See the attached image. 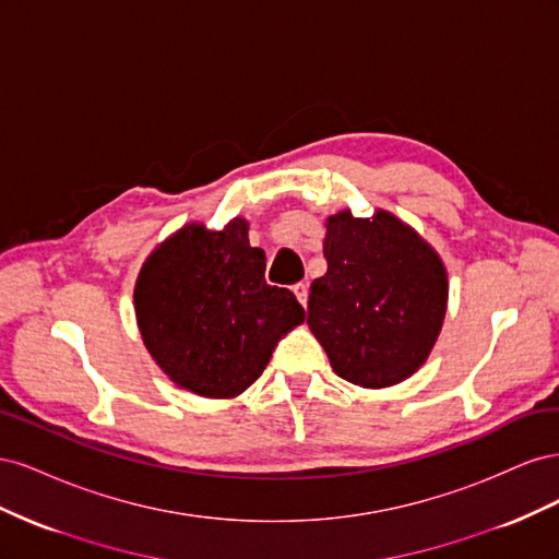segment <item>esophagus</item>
I'll return each mask as SVG.
<instances>
[{"mask_svg": "<svg viewBox=\"0 0 559 559\" xmlns=\"http://www.w3.org/2000/svg\"><path fill=\"white\" fill-rule=\"evenodd\" d=\"M294 294H296V298L300 300V306L308 308V284H302V282L296 284V286H294Z\"/></svg>", "mask_w": 559, "mask_h": 559, "instance_id": "obj_1", "label": "esophagus"}]
</instances>
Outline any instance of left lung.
Wrapping results in <instances>:
<instances>
[{
  "label": "left lung",
  "mask_w": 559,
  "mask_h": 559,
  "mask_svg": "<svg viewBox=\"0 0 559 559\" xmlns=\"http://www.w3.org/2000/svg\"><path fill=\"white\" fill-rule=\"evenodd\" d=\"M326 275L312 282L308 326L343 380L382 389L408 380L443 329L448 270L421 235L386 210L326 218Z\"/></svg>",
  "instance_id": "left-lung-1"
}]
</instances>
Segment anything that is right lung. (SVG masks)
Segmentation results:
<instances>
[{
  "label": "right lung",
  "mask_w": 559,
  "mask_h": 559,
  "mask_svg": "<svg viewBox=\"0 0 559 559\" xmlns=\"http://www.w3.org/2000/svg\"><path fill=\"white\" fill-rule=\"evenodd\" d=\"M132 298L151 359L205 399L240 396L306 321L289 289L265 282V251L249 245L242 216L222 230L200 222L175 230L148 253Z\"/></svg>",
  "instance_id": "right-lung-1"
}]
</instances>
